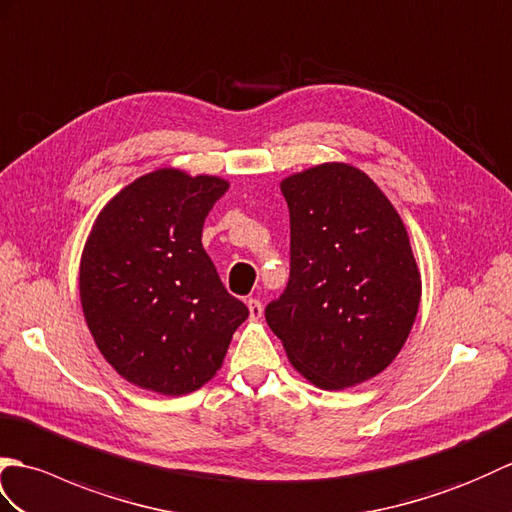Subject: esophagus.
<instances>
[{
	"label": "esophagus",
	"mask_w": 512,
	"mask_h": 512,
	"mask_svg": "<svg viewBox=\"0 0 512 512\" xmlns=\"http://www.w3.org/2000/svg\"><path fill=\"white\" fill-rule=\"evenodd\" d=\"M247 309H249V320L252 322L260 320V315H263V304H260V300H256V298L247 300Z\"/></svg>",
	"instance_id": "esophagus-1"
}]
</instances>
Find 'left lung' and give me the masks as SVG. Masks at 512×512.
<instances>
[{
    "label": "left lung",
    "mask_w": 512,
    "mask_h": 512,
    "mask_svg": "<svg viewBox=\"0 0 512 512\" xmlns=\"http://www.w3.org/2000/svg\"><path fill=\"white\" fill-rule=\"evenodd\" d=\"M291 214V276L265 309L289 363L322 390L377 377L410 337L420 271L383 190L346 162L280 181Z\"/></svg>",
    "instance_id": "8db88e82"
}]
</instances>
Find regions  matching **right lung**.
<instances>
[{
    "label": "right lung",
    "instance_id": "add662e5",
    "mask_svg": "<svg viewBox=\"0 0 512 512\" xmlns=\"http://www.w3.org/2000/svg\"><path fill=\"white\" fill-rule=\"evenodd\" d=\"M227 188L217 175L157 168L113 195L87 236L78 274L87 328L109 366L142 390H199L247 320L201 245Z\"/></svg>",
    "mask_w": 512,
    "mask_h": 512
}]
</instances>
